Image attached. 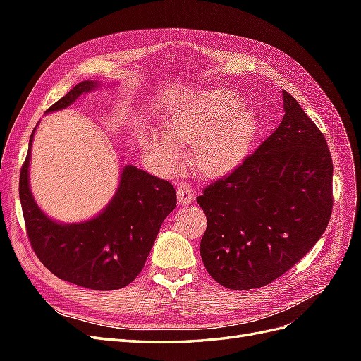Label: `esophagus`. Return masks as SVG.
Segmentation results:
<instances>
[{
    "label": "esophagus",
    "instance_id": "34e87169",
    "mask_svg": "<svg viewBox=\"0 0 361 361\" xmlns=\"http://www.w3.org/2000/svg\"><path fill=\"white\" fill-rule=\"evenodd\" d=\"M176 192H178V202L180 204H191L194 202V192L188 185H180Z\"/></svg>",
    "mask_w": 361,
    "mask_h": 361
}]
</instances>
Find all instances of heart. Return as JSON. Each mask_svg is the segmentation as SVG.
<instances>
[{
    "instance_id": "heart-1",
    "label": "heart",
    "mask_w": 361,
    "mask_h": 361,
    "mask_svg": "<svg viewBox=\"0 0 361 361\" xmlns=\"http://www.w3.org/2000/svg\"><path fill=\"white\" fill-rule=\"evenodd\" d=\"M257 117L232 90L191 92L162 118V130L149 128L141 146L159 173H178L185 164L180 146L192 145V166L206 176H220L241 162L257 135Z\"/></svg>"
}]
</instances>
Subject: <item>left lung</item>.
I'll use <instances>...</instances> for the list:
<instances>
[{"instance_id":"obj_1","label":"left lung","mask_w":361,"mask_h":361,"mask_svg":"<svg viewBox=\"0 0 361 361\" xmlns=\"http://www.w3.org/2000/svg\"><path fill=\"white\" fill-rule=\"evenodd\" d=\"M281 123L228 176L203 190L200 256L221 286L245 290L285 274L329 226L333 161L325 137L283 90Z\"/></svg>"}]
</instances>
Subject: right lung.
Listing matches in <instances>:
<instances>
[{
	"label": "right lung",
	"mask_w": 361,
	"mask_h": 361,
	"mask_svg": "<svg viewBox=\"0 0 361 361\" xmlns=\"http://www.w3.org/2000/svg\"><path fill=\"white\" fill-rule=\"evenodd\" d=\"M99 87L93 80L76 84L47 114L64 110L81 94ZM36 128L19 178V199L32 250L42 264L64 281L93 290L128 286L143 269L162 221L176 207L173 185L135 166H125L113 199L96 216L80 223L52 220L40 209L30 188Z\"/></svg>",
	"instance_id": "1"
}]
</instances>
